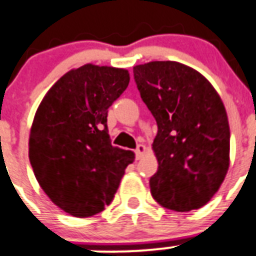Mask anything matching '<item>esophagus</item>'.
<instances>
[{"instance_id": "esophagus-1", "label": "esophagus", "mask_w": 256, "mask_h": 256, "mask_svg": "<svg viewBox=\"0 0 256 256\" xmlns=\"http://www.w3.org/2000/svg\"><path fill=\"white\" fill-rule=\"evenodd\" d=\"M144 152H146L144 146L138 144L137 150H136V158H137V160H140V158L143 157V154H144Z\"/></svg>"}]
</instances>
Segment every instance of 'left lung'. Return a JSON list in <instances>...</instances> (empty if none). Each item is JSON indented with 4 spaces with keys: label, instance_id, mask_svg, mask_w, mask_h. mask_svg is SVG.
<instances>
[{
    "label": "left lung",
    "instance_id": "obj_1",
    "mask_svg": "<svg viewBox=\"0 0 256 256\" xmlns=\"http://www.w3.org/2000/svg\"><path fill=\"white\" fill-rule=\"evenodd\" d=\"M133 74L158 126L153 198L177 212L202 208L228 170L230 128L221 98L205 76L176 62L137 65Z\"/></svg>",
    "mask_w": 256,
    "mask_h": 256
}]
</instances>
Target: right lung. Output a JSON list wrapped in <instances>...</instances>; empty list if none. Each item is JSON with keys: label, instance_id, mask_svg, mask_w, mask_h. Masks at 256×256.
Returning <instances> with one entry per match:
<instances>
[{"label": "right lung", "instance_id": "1", "mask_svg": "<svg viewBox=\"0 0 256 256\" xmlns=\"http://www.w3.org/2000/svg\"><path fill=\"white\" fill-rule=\"evenodd\" d=\"M130 84L124 69L86 64L70 70L38 106L28 157L41 188L76 218L100 212L113 201L132 150L113 147L108 108Z\"/></svg>", "mask_w": 256, "mask_h": 256}]
</instances>
